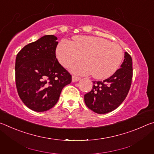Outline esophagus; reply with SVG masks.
Masks as SVG:
<instances>
[{"label":"esophagus","mask_w":154,"mask_h":154,"mask_svg":"<svg viewBox=\"0 0 154 154\" xmlns=\"http://www.w3.org/2000/svg\"><path fill=\"white\" fill-rule=\"evenodd\" d=\"M79 79H80L79 77L75 76V75H72V82H77V81H79Z\"/></svg>","instance_id":"1"}]
</instances>
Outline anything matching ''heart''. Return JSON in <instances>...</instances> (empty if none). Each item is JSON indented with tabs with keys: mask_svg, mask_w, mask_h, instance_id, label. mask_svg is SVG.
Instances as JSON below:
<instances>
[{
	"mask_svg": "<svg viewBox=\"0 0 154 154\" xmlns=\"http://www.w3.org/2000/svg\"><path fill=\"white\" fill-rule=\"evenodd\" d=\"M56 53L60 63L66 69L84 57L85 61L72 67V72L82 75L93 73L98 79L113 75L123 58V51L118 44L91 36H75L71 42L62 41L57 46Z\"/></svg>",
	"mask_w": 154,
	"mask_h": 154,
	"instance_id": "b5f03b06",
	"label": "heart"
}]
</instances>
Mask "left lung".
Wrapping results in <instances>:
<instances>
[{
	"label": "left lung",
	"instance_id": "left-lung-1",
	"mask_svg": "<svg viewBox=\"0 0 154 154\" xmlns=\"http://www.w3.org/2000/svg\"><path fill=\"white\" fill-rule=\"evenodd\" d=\"M132 75V60L130 54L125 52L120 69L103 82H93L92 90L84 95L85 105L98 114L113 111L126 98L131 86Z\"/></svg>",
	"mask_w": 154,
	"mask_h": 154
}]
</instances>
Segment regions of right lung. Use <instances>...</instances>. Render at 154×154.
<instances>
[{"label":"right lung","mask_w":154,"mask_h":154,"mask_svg":"<svg viewBox=\"0 0 154 154\" xmlns=\"http://www.w3.org/2000/svg\"><path fill=\"white\" fill-rule=\"evenodd\" d=\"M45 35L28 44L15 60V84L24 105L37 112L48 111L58 102L63 88L71 83V75L56 56L58 42Z\"/></svg>","instance_id":"obj_1"}]
</instances>
